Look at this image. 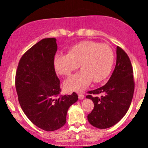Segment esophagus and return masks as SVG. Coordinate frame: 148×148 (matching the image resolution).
I'll return each mask as SVG.
<instances>
[{
  "label": "esophagus",
  "mask_w": 148,
  "mask_h": 148,
  "mask_svg": "<svg viewBox=\"0 0 148 148\" xmlns=\"http://www.w3.org/2000/svg\"><path fill=\"white\" fill-rule=\"evenodd\" d=\"M78 96H79V99H83L84 98V95L83 94V93H79Z\"/></svg>",
  "instance_id": "esophagus-1"
}]
</instances>
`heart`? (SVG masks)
I'll use <instances>...</instances> for the list:
<instances>
[{
    "mask_svg": "<svg viewBox=\"0 0 148 148\" xmlns=\"http://www.w3.org/2000/svg\"><path fill=\"white\" fill-rule=\"evenodd\" d=\"M114 61V53L106 44L85 40L75 44L67 50V55L58 54L54 57L56 72L69 76L79 67L81 70L64 82L67 90L80 92L86 88L92 81L99 83L109 74Z\"/></svg>",
    "mask_w": 148,
    "mask_h": 148,
    "instance_id": "b5f03b06",
    "label": "heart"
}]
</instances>
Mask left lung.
<instances>
[{
  "label": "left lung",
  "mask_w": 148,
  "mask_h": 148,
  "mask_svg": "<svg viewBox=\"0 0 148 148\" xmlns=\"http://www.w3.org/2000/svg\"><path fill=\"white\" fill-rule=\"evenodd\" d=\"M115 67L108 82L88 92L86 97L94 102L88 120L99 129L109 128L118 123L130 108L134 95L133 68L128 55L117 47Z\"/></svg>",
  "instance_id": "obj_1"
}]
</instances>
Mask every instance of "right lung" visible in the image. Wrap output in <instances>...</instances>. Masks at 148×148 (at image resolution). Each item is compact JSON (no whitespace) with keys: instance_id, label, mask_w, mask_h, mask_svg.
Here are the masks:
<instances>
[{"instance_id":"add662e5","label":"right lung","mask_w":148,"mask_h":148,"mask_svg":"<svg viewBox=\"0 0 148 148\" xmlns=\"http://www.w3.org/2000/svg\"><path fill=\"white\" fill-rule=\"evenodd\" d=\"M56 40L45 38L22 56L18 62L15 86L22 110L34 125L51 132L66 123V116L78 95L60 94V81L53 66Z\"/></svg>"}]
</instances>
